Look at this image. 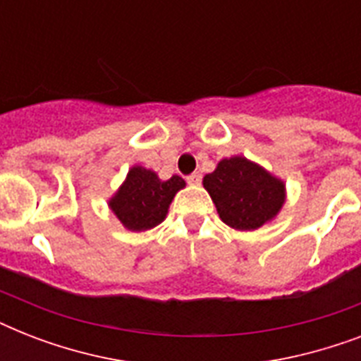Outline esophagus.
Wrapping results in <instances>:
<instances>
[{
    "label": "esophagus",
    "instance_id": "esophagus-1",
    "mask_svg": "<svg viewBox=\"0 0 361 361\" xmlns=\"http://www.w3.org/2000/svg\"><path fill=\"white\" fill-rule=\"evenodd\" d=\"M200 180H202V174L200 172H192V174L187 176V183H200Z\"/></svg>",
    "mask_w": 361,
    "mask_h": 361
}]
</instances>
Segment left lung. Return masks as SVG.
<instances>
[{"label":"left lung","mask_w":361,"mask_h":361,"mask_svg":"<svg viewBox=\"0 0 361 361\" xmlns=\"http://www.w3.org/2000/svg\"><path fill=\"white\" fill-rule=\"evenodd\" d=\"M204 187L223 223L238 231L262 226L285 202L283 181L245 157L223 159L212 174H206Z\"/></svg>","instance_id":"8db88e82"}]
</instances>
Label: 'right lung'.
I'll return each instance as SVG.
<instances>
[{
	"instance_id": "obj_1",
	"label": "right lung",
	"mask_w": 361,
	"mask_h": 361,
	"mask_svg": "<svg viewBox=\"0 0 361 361\" xmlns=\"http://www.w3.org/2000/svg\"><path fill=\"white\" fill-rule=\"evenodd\" d=\"M183 187L185 181L180 176L161 181L152 170L133 166L110 200V208L129 231H147L164 219L172 198Z\"/></svg>"
}]
</instances>
